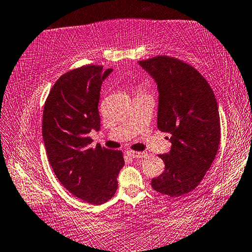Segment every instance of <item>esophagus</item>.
<instances>
[{
	"mask_svg": "<svg viewBox=\"0 0 252 252\" xmlns=\"http://www.w3.org/2000/svg\"><path fill=\"white\" fill-rule=\"evenodd\" d=\"M127 154H128L129 157L134 158H144L146 154L143 153V152H136V151H127Z\"/></svg>",
	"mask_w": 252,
	"mask_h": 252,
	"instance_id": "1",
	"label": "esophagus"
}]
</instances>
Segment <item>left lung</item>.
I'll return each instance as SVG.
<instances>
[{
	"instance_id": "1",
	"label": "left lung",
	"mask_w": 252,
	"mask_h": 252,
	"mask_svg": "<svg viewBox=\"0 0 252 252\" xmlns=\"http://www.w3.org/2000/svg\"><path fill=\"white\" fill-rule=\"evenodd\" d=\"M158 86V128L171 134V149L161 154L164 171L152 188L170 197L195 189L211 168L220 141V114L205 77L185 62L169 56L139 61Z\"/></svg>"
}]
</instances>
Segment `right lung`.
I'll use <instances>...</instances> for the list:
<instances>
[{
	"instance_id": "obj_1",
	"label": "right lung",
	"mask_w": 252,
	"mask_h": 252,
	"mask_svg": "<svg viewBox=\"0 0 252 252\" xmlns=\"http://www.w3.org/2000/svg\"><path fill=\"white\" fill-rule=\"evenodd\" d=\"M111 72L86 65L65 73L50 90L42 115V138L53 171L72 195L92 205L115 195L125 164L121 151L99 144L91 148L89 137L91 130L100 129V90Z\"/></svg>"
}]
</instances>
